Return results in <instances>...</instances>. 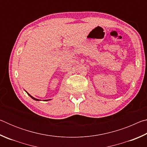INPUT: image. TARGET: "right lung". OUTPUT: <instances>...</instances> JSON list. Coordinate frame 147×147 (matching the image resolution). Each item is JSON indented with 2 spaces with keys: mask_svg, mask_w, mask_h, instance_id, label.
<instances>
[{
  "mask_svg": "<svg viewBox=\"0 0 147 147\" xmlns=\"http://www.w3.org/2000/svg\"><path fill=\"white\" fill-rule=\"evenodd\" d=\"M26 93H27V92H26ZM28 95H29L30 96V97H31L32 98H33L34 100H39V99H37V98H34L33 96H31L30 94H28Z\"/></svg>",
  "mask_w": 147,
  "mask_h": 147,
  "instance_id": "right-lung-1",
  "label": "right lung"
}]
</instances>
